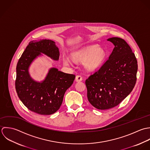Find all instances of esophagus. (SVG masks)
Instances as JSON below:
<instances>
[{
  "label": "esophagus",
  "instance_id": "34e87169",
  "mask_svg": "<svg viewBox=\"0 0 150 150\" xmlns=\"http://www.w3.org/2000/svg\"><path fill=\"white\" fill-rule=\"evenodd\" d=\"M76 82H81L82 81V77L81 75H77L75 78Z\"/></svg>",
  "mask_w": 150,
  "mask_h": 150
}]
</instances>
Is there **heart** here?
Masks as SVG:
<instances>
[{
	"label": "heart",
	"instance_id": "obj_1",
	"mask_svg": "<svg viewBox=\"0 0 150 150\" xmlns=\"http://www.w3.org/2000/svg\"><path fill=\"white\" fill-rule=\"evenodd\" d=\"M73 59L78 61H84L85 67L89 70L99 68L105 58V52L97 46H93L76 52L72 54ZM63 62L66 65L71 64V61L67 57H64Z\"/></svg>",
	"mask_w": 150,
	"mask_h": 150
}]
</instances>
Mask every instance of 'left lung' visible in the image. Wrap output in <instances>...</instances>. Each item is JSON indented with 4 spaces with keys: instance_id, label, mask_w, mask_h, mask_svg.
<instances>
[{
    "instance_id": "1",
    "label": "left lung",
    "mask_w": 150,
    "mask_h": 150,
    "mask_svg": "<svg viewBox=\"0 0 150 150\" xmlns=\"http://www.w3.org/2000/svg\"><path fill=\"white\" fill-rule=\"evenodd\" d=\"M107 40L115 46L112 53L85 82L88 100L98 110L118 105L131 93L137 79V61L129 45L117 37Z\"/></svg>"
}]
</instances>
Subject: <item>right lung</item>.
<instances>
[{
    "label": "right lung",
    "instance_id": "1",
    "mask_svg": "<svg viewBox=\"0 0 150 150\" xmlns=\"http://www.w3.org/2000/svg\"><path fill=\"white\" fill-rule=\"evenodd\" d=\"M42 54L55 61L59 59V49L54 41H31L18 61L15 85L19 98L28 110L47 115L60 108L64 94L72 85L75 75L53 67L49 69L43 81H35L30 76L29 68L34 60Z\"/></svg>",
    "mask_w": 150,
    "mask_h": 150
}]
</instances>
